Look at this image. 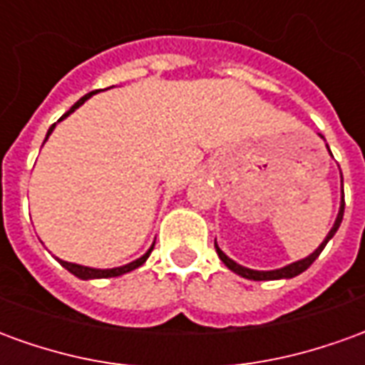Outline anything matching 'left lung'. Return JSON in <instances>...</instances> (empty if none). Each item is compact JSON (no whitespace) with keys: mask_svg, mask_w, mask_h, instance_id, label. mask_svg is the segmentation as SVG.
<instances>
[{"mask_svg":"<svg viewBox=\"0 0 365 365\" xmlns=\"http://www.w3.org/2000/svg\"><path fill=\"white\" fill-rule=\"evenodd\" d=\"M342 217H344V191H342V203H340V211H338V217H336V221H334V227L330 229V232L327 235V238L322 240V245L319 246V248H317V250H314L311 256L303 258V260L293 262V264L285 266V268L272 269V272H258V269L245 268V266H240V264H237L235 260H230L229 256H227V254L222 252L221 248L217 246V242H215V248H217V254H219V258L222 260V264H225V266H227L229 269H232L235 274L246 277V279H254V282H268V279H289V277H295V275H299L301 272H305V269L309 268V266H311V264H313L317 258H319V254L322 252V248L327 246V242H329L330 238L334 237V232H336L338 227H340Z\"/></svg>","mask_w":365,"mask_h":365,"instance_id":"1","label":"left lung"}]
</instances>
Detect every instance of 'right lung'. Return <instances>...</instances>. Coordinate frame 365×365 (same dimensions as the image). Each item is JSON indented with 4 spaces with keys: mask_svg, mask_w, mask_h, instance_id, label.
Wrapping results in <instances>:
<instances>
[{
    "mask_svg": "<svg viewBox=\"0 0 365 365\" xmlns=\"http://www.w3.org/2000/svg\"><path fill=\"white\" fill-rule=\"evenodd\" d=\"M93 93H96V91H91V93H88V96H83L82 99H78V101H76V103L72 105V107H70V111H66V113H64V115H62V117H60V120L66 119L70 113H74L76 109L80 107V105L86 103V99H90V97L93 96ZM54 127H56V123H54V125H52V127L48 128V133H46V138L51 136V133H52V130H54ZM46 138H44V140H46ZM152 248H154V245H152ZM152 248H150V250H148V252L144 254L143 258H138V260L130 262V264H127V266H120V268H111V269L86 268V266H78V264H70V262H64V260H58V262H60V264H62V266H64V268L68 269V272H70V274H74L76 277H80V279H99V277H117V275L127 274V272H133V269H136V268H138V266H143L144 262H146V258L150 256Z\"/></svg>",
    "mask_w": 365,
    "mask_h": 365,
    "instance_id": "right-lung-1",
    "label": "right lung"
}]
</instances>
